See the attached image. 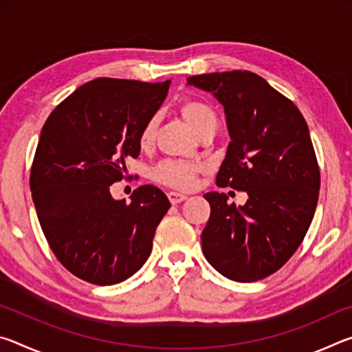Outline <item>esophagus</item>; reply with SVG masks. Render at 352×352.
I'll use <instances>...</instances> for the list:
<instances>
[{"label":"esophagus","mask_w":352,"mask_h":352,"mask_svg":"<svg viewBox=\"0 0 352 352\" xmlns=\"http://www.w3.org/2000/svg\"><path fill=\"white\" fill-rule=\"evenodd\" d=\"M168 197L170 200V204L175 205V204H180L183 200H186L188 195H184L182 192H175V190H170V192H168Z\"/></svg>","instance_id":"obj_1"}]
</instances>
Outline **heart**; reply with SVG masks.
Returning <instances> with one entry per match:
<instances>
[{"label": "heart", "instance_id": "heart-1", "mask_svg": "<svg viewBox=\"0 0 352 352\" xmlns=\"http://www.w3.org/2000/svg\"><path fill=\"white\" fill-rule=\"evenodd\" d=\"M180 111L188 122V126L192 129V132L200 136L210 130H216L219 126L217 113L214 111L210 104L199 99H186L180 105ZM160 118L158 115H152L147 118L144 126L141 127L138 136L140 146L148 147L157 135ZM204 170V166L194 162H175V160H166L160 163L153 169V178L164 186L175 189H190L197 180V175Z\"/></svg>", "mask_w": 352, "mask_h": 352}]
</instances>
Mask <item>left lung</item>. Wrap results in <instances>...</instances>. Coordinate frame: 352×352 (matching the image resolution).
<instances>
[{
	"label": "left lung",
	"instance_id": "left-lung-1",
	"mask_svg": "<svg viewBox=\"0 0 352 352\" xmlns=\"http://www.w3.org/2000/svg\"><path fill=\"white\" fill-rule=\"evenodd\" d=\"M223 105L231 142L216 177L220 188L245 190L236 208L208 192L211 214L201 233L206 261L237 283L259 281L287 262L317 208L320 168L298 107L252 71L188 77Z\"/></svg>",
	"mask_w": 352,
	"mask_h": 352
}]
</instances>
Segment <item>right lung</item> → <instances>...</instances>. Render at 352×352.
<instances>
[{
    "label": "right lung",
    "instance_id": "add662e5",
    "mask_svg": "<svg viewBox=\"0 0 352 352\" xmlns=\"http://www.w3.org/2000/svg\"><path fill=\"white\" fill-rule=\"evenodd\" d=\"M169 83L99 77L62 100L41 129L29 178L35 211L52 253L83 281L122 283L151 256L168 197L146 184L127 204L110 186L140 155L141 127Z\"/></svg>",
    "mask_w": 352,
    "mask_h": 352
}]
</instances>
